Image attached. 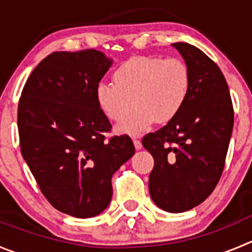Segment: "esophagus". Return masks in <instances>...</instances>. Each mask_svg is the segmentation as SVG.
Segmentation results:
<instances>
[{
	"label": "esophagus",
	"instance_id": "esophagus-1",
	"mask_svg": "<svg viewBox=\"0 0 252 252\" xmlns=\"http://www.w3.org/2000/svg\"><path fill=\"white\" fill-rule=\"evenodd\" d=\"M133 143H134V147H135V149L137 150L142 149V142H140L139 139H134Z\"/></svg>",
	"mask_w": 252,
	"mask_h": 252
}]
</instances>
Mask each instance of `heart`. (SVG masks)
I'll use <instances>...</instances> for the list:
<instances>
[{"mask_svg":"<svg viewBox=\"0 0 252 252\" xmlns=\"http://www.w3.org/2000/svg\"><path fill=\"white\" fill-rule=\"evenodd\" d=\"M113 81L97 84L95 100L112 122L123 121L135 105L136 110L118 126V131L133 135L144 133L157 122L173 121L191 89V74L184 61L157 56L126 61L115 69Z\"/></svg>","mask_w":252,"mask_h":252,"instance_id":"1","label":"heart"}]
</instances>
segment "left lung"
<instances>
[{"label": "left lung", "instance_id": "8db88e82", "mask_svg": "<svg viewBox=\"0 0 252 252\" xmlns=\"http://www.w3.org/2000/svg\"><path fill=\"white\" fill-rule=\"evenodd\" d=\"M191 74L182 112L142 144L154 158L149 175L153 201L169 213H183L214 191L225 166L234 108L229 87L216 63L189 43H173Z\"/></svg>", "mask_w": 252, "mask_h": 252}]
</instances>
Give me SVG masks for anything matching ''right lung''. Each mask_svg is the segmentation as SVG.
<instances>
[{"label": "right lung", "mask_w": 252, "mask_h": 252, "mask_svg": "<svg viewBox=\"0 0 252 252\" xmlns=\"http://www.w3.org/2000/svg\"><path fill=\"white\" fill-rule=\"evenodd\" d=\"M112 61L97 49L53 52L32 70L17 124L23 159L53 208L74 218L102 213L112 176L135 153L130 138L114 135L95 100Z\"/></svg>", "instance_id": "1"}]
</instances>
